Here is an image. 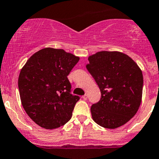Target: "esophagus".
Instances as JSON below:
<instances>
[{
	"label": "esophagus",
	"instance_id": "obj_1",
	"mask_svg": "<svg viewBox=\"0 0 159 159\" xmlns=\"http://www.w3.org/2000/svg\"><path fill=\"white\" fill-rule=\"evenodd\" d=\"M81 98H82L83 99H84V100H87V98H88V95H86V94H85V95H83V96L81 97Z\"/></svg>",
	"mask_w": 159,
	"mask_h": 159
}]
</instances>
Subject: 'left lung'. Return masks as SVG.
<instances>
[{
    "label": "left lung",
    "instance_id": "8db88e82",
    "mask_svg": "<svg viewBox=\"0 0 159 159\" xmlns=\"http://www.w3.org/2000/svg\"><path fill=\"white\" fill-rule=\"evenodd\" d=\"M89 70L101 92V98L91 106L93 120L101 127L115 129L128 122L141 102L142 71L127 54L101 51L89 57Z\"/></svg>",
    "mask_w": 159,
    "mask_h": 159
}]
</instances>
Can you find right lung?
<instances>
[{
    "label": "right lung",
    "instance_id": "right-lung-1",
    "mask_svg": "<svg viewBox=\"0 0 159 159\" xmlns=\"http://www.w3.org/2000/svg\"><path fill=\"white\" fill-rule=\"evenodd\" d=\"M78 57L61 49L44 48L34 53L21 70L18 89L26 113L39 127L58 128L68 122L75 104L67 75Z\"/></svg>",
    "mask_w": 159,
    "mask_h": 159
}]
</instances>
